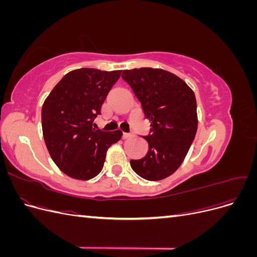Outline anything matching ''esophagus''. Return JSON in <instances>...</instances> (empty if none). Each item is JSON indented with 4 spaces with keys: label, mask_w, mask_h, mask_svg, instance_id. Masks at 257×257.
<instances>
[{
    "label": "esophagus",
    "mask_w": 257,
    "mask_h": 257,
    "mask_svg": "<svg viewBox=\"0 0 257 257\" xmlns=\"http://www.w3.org/2000/svg\"><path fill=\"white\" fill-rule=\"evenodd\" d=\"M132 136V134H130V133H123V135H122V137H123V139H128V138H131Z\"/></svg>",
    "instance_id": "1"
}]
</instances>
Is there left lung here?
I'll use <instances>...</instances> for the list:
<instances>
[{"label": "left lung", "instance_id": "8db88e82", "mask_svg": "<svg viewBox=\"0 0 257 257\" xmlns=\"http://www.w3.org/2000/svg\"><path fill=\"white\" fill-rule=\"evenodd\" d=\"M125 80L151 122L145 158L131 160L132 169L149 181L173 175L182 164L197 131L196 98L178 76L159 68L123 71Z\"/></svg>", "mask_w": 257, "mask_h": 257}]
</instances>
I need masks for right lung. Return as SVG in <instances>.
<instances>
[{"mask_svg":"<svg viewBox=\"0 0 257 257\" xmlns=\"http://www.w3.org/2000/svg\"><path fill=\"white\" fill-rule=\"evenodd\" d=\"M121 71L80 68L62 78L42 109L45 144L65 175L89 180L103 169L106 152L122 132L96 130L94 119Z\"/></svg>","mask_w":257,"mask_h":257,"instance_id":"1","label":"right lung"}]
</instances>
